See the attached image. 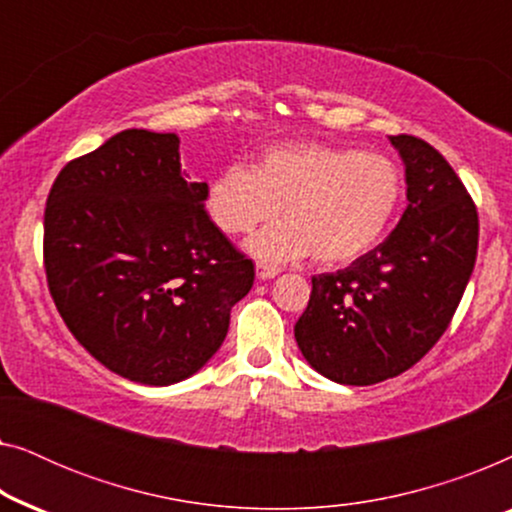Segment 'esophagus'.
Listing matches in <instances>:
<instances>
[{
	"mask_svg": "<svg viewBox=\"0 0 512 512\" xmlns=\"http://www.w3.org/2000/svg\"><path fill=\"white\" fill-rule=\"evenodd\" d=\"M277 275H279V270L272 268V265H265V263H258L256 265V277L261 279V282H268V279L277 277Z\"/></svg>",
	"mask_w": 512,
	"mask_h": 512,
	"instance_id": "esophagus-1",
	"label": "esophagus"
}]
</instances>
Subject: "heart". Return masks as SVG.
Here are the masks:
<instances>
[{
	"label": "heart",
	"instance_id": "1",
	"mask_svg": "<svg viewBox=\"0 0 512 512\" xmlns=\"http://www.w3.org/2000/svg\"><path fill=\"white\" fill-rule=\"evenodd\" d=\"M403 195L389 156L324 142L265 149L251 170L228 165L207 184L205 212L221 233L247 235L279 214L286 219L251 237L263 263L314 254L319 263H352L387 233Z\"/></svg>",
	"mask_w": 512,
	"mask_h": 512
}]
</instances>
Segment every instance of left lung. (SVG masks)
<instances>
[{"label": "left lung", "instance_id": "8db88e82", "mask_svg": "<svg viewBox=\"0 0 512 512\" xmlns=\"http://www.w3.org/2000/svg\"><path fill=\"white\" fill-rule=\"evenodd\" d=\"M389 142L408 184L401 221L349 268L312 277L293 328L305 361L352 387L401 375L436 345L478 256V212L450 163L424 139Z\"/></svg>", "mask_w": 512, "mask_h": 512}]
</instances>
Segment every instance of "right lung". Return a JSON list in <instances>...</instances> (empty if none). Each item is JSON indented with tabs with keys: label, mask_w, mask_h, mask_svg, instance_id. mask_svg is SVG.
<instances>
[{
	"label": "right lung",
	"mask_w": 512,
	"mask_h": 512,
	"mask_svg": "<svg viewBox=\"0 0 512 512\" xmlns=\"http://www.w3.org/2000/svg\"><path fill=\"white\" fill-rule=\"evenodd\" d=\"M205 191L181 172L179 137L149 130L118 132L53 181L48 289L74 338L125 380L167 387L198 373L254 284Z\"/></svg>",
	"instance_id": "obj_1"
}]
</instances>
